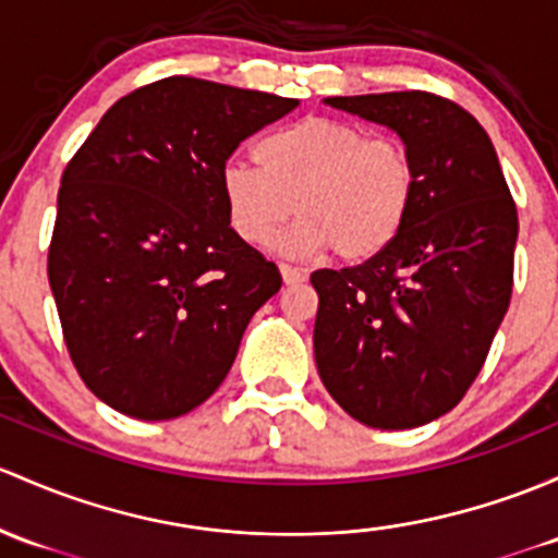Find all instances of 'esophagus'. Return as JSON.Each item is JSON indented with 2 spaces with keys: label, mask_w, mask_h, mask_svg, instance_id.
Segmentation results:
<instances>
[{
  "label": "esophagus",
  "mask_w": 558,
  "mask_h": 558,
  "mask_svg": "<svg viewBox=\"0 0 558 558\" xmlns=\"http://www.w3.org/2000/svg\"><path fill=\"white\" fill-rule=\"evenodd\" d=\"M280 275H283V283L286 286H296L307 278V272L299 267H291V264H280Z\"/></svg>",
  "instance_id": "1"
}]
</instances>
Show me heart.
<instances>
[{
	"label": "heart",
	"mask_w": 558,
	"mask_h": 558,
	"mask_svg": "<svg viewBox=\"0 0 558 558\" xmlns=\"http://www.w3.org/2000/svg\"><path fill=\"white\" fill-rule=\"evenodd\" d=\"M254 160L259 168L227 162L219 175L227 219L248 245L267 243L294 208L299 225L278 243L286 254L328 248L366 262L401 234L417 201L409 146L337 117L310 114L267 133Z\"/></svg>",
	"instance_id": "1"
}]
</instances>
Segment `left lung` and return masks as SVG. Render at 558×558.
<instances>
[{
    "mask_svg": "<svg viewBox=\"0 0 558 558\" xmlns=\"http://www.w3.org/2000/svg\"><path fill=\"white\" fill-rule=\"evenodd\" d=\"M392 128L417 162L412 216L383 254L315 269V363L368 427L407 430L451 412L478 377L513 291L519 214L489 136L425 90L326 98Z\"/></svg>",
    "mask_w": 558,
    "mask_h": 558,
    "instance_id": "left-lung-1",
    "label": "left lung"
}]
</instances>
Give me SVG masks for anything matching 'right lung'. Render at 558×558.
Returning a JSON list of instances; mask_svg holds the SVG:
<instances>
[{
	"instance_id": "1",
	"label": "right lung",
	"mask_w": 558,
	"mask_h": 558,
	"mask_svg": "<svg viewBox=\"0 0 558 558\" xmlns=\"http://www.w3.org/2000/svg\"><path fill=\"white\" fill-rule=\"evenodd\" d=\"M296 104L166 77L122 96L69 160L47 278L74 368L120 414L201 407L283 286L234 234L219 175L240 141Z\"/></svg>"
}]
</instances>
